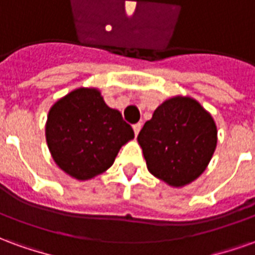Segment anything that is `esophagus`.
<instances>
[{
	"label": "esophagus",
	"instance_id": "1",
	"mask_svg": "<svg viewBox=\"0 0 255 255\" xmlns=\"http://www.w3.org/2000/svg\"><path fill=\"white\" fill-rule=\"evenodd\" d=\"M132 128H133V132H135V135H138L139 131H140V128H142V124H140V123H136V124H133Z\"/></svg>",
	"mask_w": 255,
	"mask_h": 255
}]
</instances>
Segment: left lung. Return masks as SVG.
Masks as SVG:
<instances>
[{"label":"left lung","instance_id":"obj_1","mask_svg":"<svg viewBox=\"0 0 255 255\" xmlns=\"http://www.w3.org/2000/svg\"><path fill=\"white\" fill-rule=\"evenodd\" d=\"M149 172L180 188L202 175L217 146L214 119L197 100L175 95L165 100L138 135Z\"/></svg>","mask_w":255,"mask_h":255}]
</instances>
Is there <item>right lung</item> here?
I'll use <instances>...</instances> for the list:
<instances>
[{"instance_id":"right-lung-1","label":"right lung","mask_w":255,"mask_h":255,"mask_svg":"<svg viewBox=\"0 0 255 255\" xmlns=\"http://www.w3.org/2000/svg\"><path fill=\"white\" fill-rule=\"evenodd\" d=\"M45 135L58 168L80 182L108 171L120 149L133 139L131 126L106 105L97 87H78L56 101Z\"/></svg>"}]
</instances>
